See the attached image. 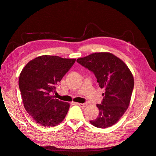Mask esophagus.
<instances>
[{
  "mask_svg": "<svg viewBox=\"0 0 156 156\" xmlns=\"http://www.w3.org/2000/svg\"><path fill=\"white\" fill-rule=\"evenodd\" d=\"M76 104L79 105L80 107H81L82 108H85V107H87V103H76Z\"/></svg>",
  "mask_w": 156,
  "mask_h": 156,
  "instance_id": "34e87169",
  "label": "esophagus"
}]
</instances>
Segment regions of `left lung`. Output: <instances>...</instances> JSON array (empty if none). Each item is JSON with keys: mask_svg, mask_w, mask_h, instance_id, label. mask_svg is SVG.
Wrapping results in <instances>:
<instances>
[{"mask_svg": "<svg viewBox=\"0 0 156 156\" xmlns=\"http://www.w3.org/2000/svg\"><path fill=\"white\" fill-rule=\"evenodd\" d=\"M82 66L95 74L99 86L105 88L98 117L90 121L93 126L106 128L115 124L129 107L134 79L128 67L110 53H95L77 59Z\"/></svg>", "mask_w": 156, "mask_h": 156, "instance_id": "1", "label": "left lung"}]
</instances>
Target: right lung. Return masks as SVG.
I'll list each match as a JSON object with an SVG mask.
<instances>
[{
    "label": "right lung",
    "instance_id": "add662e5",
    "mask_svg": "<svg viewBox=\"0 0 156 156\" xmlns=\"http://www.w3.org/2000/svg\"><path fill=\"white\" fill-rule=\"evenodd\" d=\"M75 62V58L42 55L23 69L19 86L24 107L38 124L54 127L65 119L70 105L55 99L54 94L58 82Z\"/></svg>",
    "mask_w": 156,
    "mask_h": 156
}]
</instances>
